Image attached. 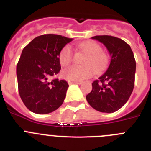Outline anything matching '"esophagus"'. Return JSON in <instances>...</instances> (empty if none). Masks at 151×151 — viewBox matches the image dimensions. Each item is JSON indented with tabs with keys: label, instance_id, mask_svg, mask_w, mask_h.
Instances as JSON below:
<instances>
[{
	"label": "esophagus",
	"instance_id": "1",
	"mask_svg": "<svg viewBox=\"0 0 151 151\" xmlns=\"http://www.w3.org/2000/svg\"><path fill=\"white\" fill-rule=\"evenodd\" d=\"M68 83L69 84V85H71V84H82V82H79V81H73V80H68L67 81Z\"/></svg>",
	"mask_w": 151,
	"mask_h": 151
}]
</instances>
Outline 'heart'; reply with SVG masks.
<instances>
[{
  "label": "heart",
  "instance_id": "1",
  "mask_svg": "<svg viewBox=\"0 0 151 151\" xmlns=\"http://www.w3.org/2000/svg\"><path fill=\"white\" fill-rule=\"evenodd\" d=\"M78 50L86 54L82 60L83 66H73L63 71L64 78L75 81L88 78L94 74L102 73L108 66L109 57L102 50V47L94 41H88L78 45ZM74 58V50L71 45H66L59 54L60 63L63 66H68Z\"/></svg>",
  "mask_w": 151,
  "mask_h": 151
}]
</instances>
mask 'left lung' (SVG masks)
<instances>
[{
    "label": "left lung",
    "instance_id": "obj_1",
    "mask_svg": "<svg viewBox=\"0 0 151 151\" xmlns=\"http://www.w3.org/2000/svg\"><path fill=\"white\" fill-rule=\"evenodd\" d=\"M111 55L107 70L92 83V91L86 96L89 104L102 113H114L127 102L134 86L136 62L130 46L111 35H96Z\"/></svg>",
    "mask_w": 151,
    "mask_h": 151
}]
</instances>
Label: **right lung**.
<instances>
[{
    "label": "right lung",
    "instance_id": "obj_1",
    "mask_svg": "<svg viewBox=\"0 0 151 151\" xmlns=\"http://www.w3.org/2000/svg\"><path fill=\"white\" fill-rule=\"evenodd\" d=\"M71 41L60 35H42L22 50L17 66L18 90L30 111L47 114L63 104L69 85L65 80L51 77L60 71V52Z\"/></svg>",
    "mask_w": 151,
    "mask_h": 151
}]
</instances>
